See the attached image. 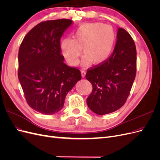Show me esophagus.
Wrapping results in <instances>:
<instances>
[{"mask_svg": "<svg viewBox=\"0 0 160 160\" xmlns=\"http://www.w3.org/2000/svg\"><path fill=\"white\" fill-rule=\"evenodd\" d=\"M81 74H82V78H84L85 74H86V70H81Z\"/></svg>", "mask_w": 160, "mask_h": 160, "instance_id": "34e87169", "label": "esophagus"}]
</instances>
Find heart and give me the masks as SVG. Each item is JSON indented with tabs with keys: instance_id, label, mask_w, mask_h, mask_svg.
<instances>
[{
	"instance_id": "1",
	"label": "heart",
	"mask_w": 160,
	"mask_h": 160,
	"mask_svg": "<svg viewBox=\"0 0 160 160\" xmlns=\"http://www.w3.org/2000/svg\"><path fill=\"white\" fill-rule=\"evenodd\" d=\"M115 34L110 26L102 23H88L80 26L73 39L65 38L61 42V54L70 66H76L79 61L81 49L85 55L82 64L92 62L100 64L107 59L113 51Z\"/></svg>"
}]
</instances>
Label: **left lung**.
<instances>
[{
	"label": "left lung",
	"mask_w": 160,
	"mask_h": 160,
	"mask_svg": "<svg viewBox=\"0 0 160 160\" xmlns=\"http://www.w3.org/2000/svg\"><path fill=\"white\" fill-rule=\"evenodd\" d=\"M115 49L107 61L87 70L92 84L87 105L99 115L113 113L125 103L137 72V50L132 37L119 28Z\"/></svg>",
	"instance_id": "left-lung-1"
}]
</instances>
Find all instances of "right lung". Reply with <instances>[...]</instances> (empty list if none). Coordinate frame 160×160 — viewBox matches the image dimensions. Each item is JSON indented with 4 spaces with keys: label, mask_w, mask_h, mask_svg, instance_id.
<instances>
[{
    "label": "right lung",
    "mask_w": 160,
    "mask_h": 160,
    "mask_svg": "<svg viewBox=\"0 0 160 160\" xmlns=\"http://www.w3.org/2000/svg\"><path fill=\"white\" fill-rule=\"evenodd\" d=\"M73 23L60 19L41 22L23 38L18 52V79L29 107L49 115L64 106L67 94L82 78L63 61L61 38Z\"/></svg>",
    "instance_id": "1"
}]
</instances>
